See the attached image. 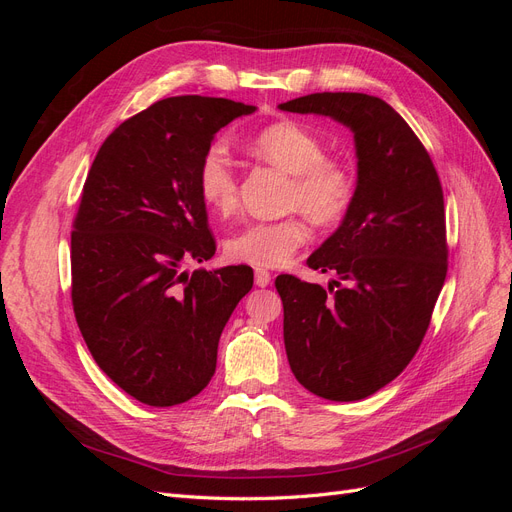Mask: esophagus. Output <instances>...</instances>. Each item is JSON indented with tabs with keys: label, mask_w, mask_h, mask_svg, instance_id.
Returning <instances> with one entry per match:
<instances>
[{
	"label": "esophagus",
	"mask_w": 512,
	"mask_h": 512,
	"mask_svg": "<svg viewBox=\"0 0 512 512\" xmlns=\"http://www.w3.org/2000/svg\"><path fill=\"white\" fill-rule=\"evenodd\" d=\"M269 282H271V273L265 269H256V286L265 288V286H269Z\"/></svg>",
	"instance_id": "1"
}]
</instances>
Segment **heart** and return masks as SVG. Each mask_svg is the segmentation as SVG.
Segmentation results:
<instances>
[{
  "label": "heart",
  "mask_w": 512,
  "mask_h": 512,
  "mask_svg": "<svg viewBox=\"0 0 512 512\" xmlns=\"http://www.w3.org/2000/svg\"><path fill=\"white\" fill-rule=\"evenodd\" d=\"M256 158L292 175L288 207L301 209L316 224H335L346 215L354 179L348 166L324 158L320 138L294 121H277L260 130L250 143ZM198 194L203 203L220 215L235 211L239 200L237 170L220 145H211L198 164ZM309 239V228L301 215L282 220H258L241 228L226 243V254L258 269L282 267Z\"/></svg>",
  "instance_id": "1"
}]
</instances>
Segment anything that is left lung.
<instances>
[{
    "instance_id": "1",
    "label": "left lung",
    "mask_w": 512,
    "mask_h": 512,
    "mask_svg": "<svg viewBox=\"0 0 512 512\" xmlns=\"http://www.w3.org/2000/svg\"><path fill=\"white\" fill-rule=\"evenodd\" d=\"M280 108L342 123L356 153L352 203L342 224L307 258L309 267L335 271L337 280L329 290L294 275L275 280L288 363L309 393L331 401L365 399L412 361L444 286L442 185L423 143L380 98L324 91Z\"/></svg>"
}]
</instances>
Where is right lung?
Segmentation results:
<instances>
[{"instance_id": "right-lung-1", "label": "right lung", "mask_w": 512, "mask_h": 512, "mask_svg": "<svg viewBox=\"0 0 512 512\" xmlns=\"http://www.w3.org/2000/svg\"><path fill=\"white\" fill-rule=\"evenodd\" d=\"M256 106L177 96L106 138L72 232V305L85 344L119 389L147 406L183 404L215 374L220 335L252 290L245 265L185 271L215 254L198 164Z\"/></svg>"}]
</instances>
